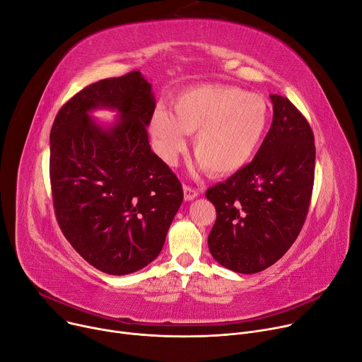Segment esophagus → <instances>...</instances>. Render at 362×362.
<instances>
[{"label": "esophagus", "mask_w": 362, "mask_h": 362, "mask_svg": "<svg viewBox=\"0 0 362 362\" xmlns=\"http://www.w3.org/2000/svg\"><path fill=\"white\" fill-rule=\"evenodd\" d=\"M182 189H184V199H185V202L194 200L196 197H199V194H200V191L197 188H192L189 185H184Z\"/></svg>", "instance_id": "obj_1"}]
</instances>
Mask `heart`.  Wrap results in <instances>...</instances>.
<instances>
[{
	"instance_id": "1",
	"label": "heart",
	"mask_w": 362,
	"mask_h": 362,
	"mask_svg": "<svg viewBox=\"0 0 362 362\" xmlns=\"http://www.w3.org/2000/svg\"><path fill=\"white\" fill-rule=\"evenodd\" d=\"M174 115L156 108L151 134L160 159L175 165L194 134L197 166L213 175H232L249 163L261 146L269 123V107L258 94L232 86L204 84L180 93Z\"/></svg>"
}]
</instances>
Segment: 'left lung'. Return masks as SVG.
I'll use <instances>...</instances> for the list:
<instances>
[{
	"instance_id": "8db88e82",
	"label": "left lung",
	"mask_w": 362,
	"mask_h": 362,
	"mask_svg": "<svg viewBox=\"0 0 362 362\" xmlns=\"http://www.w3.org/2000/svg\"><path fill=\"white\" fill-rule=\"evenodd\" d=\"M272 124L251 163L206 191L217 211L213 258L239 274L264 271L297 239L315 181V136L294 104L269 95Z\"/></svg>"
}]
</instances>
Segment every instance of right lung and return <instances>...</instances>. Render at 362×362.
<instances>
[{"instance_id":"1","label":"right lung","mask_w":362,"mask_h":362,"mask_svg":"<svg viewBox=\"0 0 362 362\" xmlns=\"http://www.w3.org/2000/svg\"><path fill=\"white\" fill-rule=\"evenodd\" d=\"M97 107L116 109L101 127ZM152 86L139 71L101 79L62 105L50 130V184L59 228L88 264L126 275L151 264L182 203V185L151 151Z\"/></svg>"}]
</instances>
